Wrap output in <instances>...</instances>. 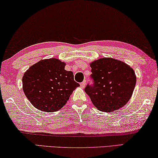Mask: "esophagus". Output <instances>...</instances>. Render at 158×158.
Masks as SVG:
<instances>
[{
    "label": "esophagus",
    "mask_w": 158,
    "mask_h": 158,
    "mask_svg": "<svg viewBox=\"0 0 158 158\" xmlns=\"http://www.w3.org/2000/svg\"><path fill=\"white\" fill-rule=\"evenodd\" d=\"M85 86H86V81H84L83 82H82L81 83V87L82 88H85Z\"/></svg>",
    "instance_id": "34e87169"
}]
</instances>
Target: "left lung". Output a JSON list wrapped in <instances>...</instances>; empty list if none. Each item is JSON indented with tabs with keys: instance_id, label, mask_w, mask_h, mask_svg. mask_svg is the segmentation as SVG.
Masks as SVG:
<instances>
[{
	"instance_id": "8db88e82",
	"label": "left lung",
	"mask_w": 158,
	"mask_h": 158,
	"mask_svg": "<svg viewBox=\"0 0 158 158\" xmlns=\"http://www.w3.org/2000/svg\"><path fill=\"white\" fill-rule=\"evenodd\" d=\"M94 80L85 91L96 108L111 112L121 108L131 99L137 77L133 69L122 61L103 57L89 64Z\"/></svg>"
}]
</instances>
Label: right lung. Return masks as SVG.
<instances>
[{"instance_id":"right-lung-1","label":"right lung","mask_w":158,"mask_h":158,"mask_svg":"<svg viewBox=\"0 0 158 158\" xmlns=\"http://www.w3.org/2000/svg\"><path fill=\"white\" fill-rule=\"evenodd\" d=\"M66 63L56 59L41 60L25 72L23 90L36 108L47 112L58 111L80 86L74 81L73 73L66 71Z\"/></svg>"}]
</instances>
